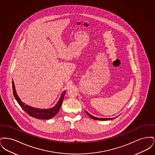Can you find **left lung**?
I'll use <instances>...</instances> for the list:
<instances>
[{
    "mask_svg": "<svg viewBox=\"0 0 155 155\" xmlns=\"http://www.w3.org/2000/svg\"><path fill=\"white\" fill-rule=\"evenodd\" d=\"M86 113H87V114L91 118H92V119H94V120H95L105 121V120H113V119H114V118L117 117H117H114V118H98V117H94V116H93L91 115V114H90L89 113H88L87 111H86Z\"/></svg>",
    "mask_w": 155,
    "mask_h": 155,
    "instance_id": "8db88e82",
    "label": "left lung"
}]
</instances>
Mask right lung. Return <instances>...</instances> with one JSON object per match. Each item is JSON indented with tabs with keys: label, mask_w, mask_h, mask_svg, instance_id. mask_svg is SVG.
<instances>
[{
	"label": "right lung",
	"mask_w": 155,
	"mask_h": 155,
	"mask_svg": "<svg viewBox=\"0 0 155 155\" xmlns=\"http://www.w3.org/2000/svg\"><path fill=\"white\" fill-rule=\"evenodd\" d=\"M12 85H13V95L15 96V99L19 104V105L21 106V107L23 109V110L26 112L28 115H30V116L32 117L38 118V119H42V120H48V119L52 118L58 113L63 102L64 95L66 92V91H65L61 94L59 101L54 107H53L52 108L47 109H37V108L31 107L22 102L21 99H20V97L18 96V95L17 94L16 90L15 89V83L13 81H12Z\"/></svg>",
	"instance_id": "1"
}]
</instances>
